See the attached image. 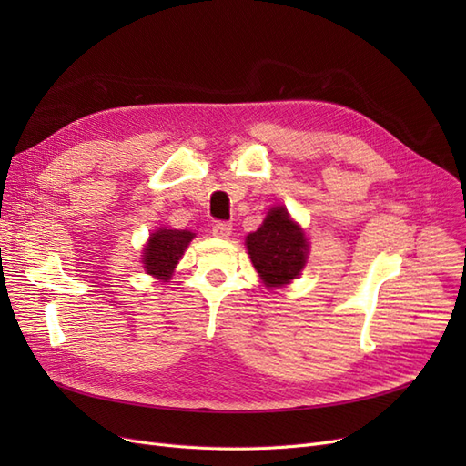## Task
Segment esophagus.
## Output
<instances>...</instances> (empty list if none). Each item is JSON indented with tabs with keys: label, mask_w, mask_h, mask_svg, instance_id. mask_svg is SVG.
<instances>
[{
	"label": "esophagus",
	"mask_w": 466,
	"mask_h": 466,
	"mask_svg": "<svg viewBox=\"0 0 466 466\" xmlns=\"http://www.w3.org/2000/svg\"><path fill=\"white\" fill-rule=\"evenodd\" d=\"M211 231H214L216 237L228 238L231 235V231H233V225L229 221H216L214 223V229H211Z\"/></svg>",
	"instance_id": "obj_1"
}]
</instances>
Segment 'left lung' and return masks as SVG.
I'll return each instance as SVG.
<instances>
[{
	"label": "left lung",
	"mask_w": 466,
	"mask_h": 466,
	"mask_svg": "<svg viewBox=\"0 0 466 466\" xmlns=\"http://www.w3.org/2000/svg\"><path fill=\"white\" fill-rule=\"evenodd\" d=\"M247 248L266 288L288 284L307 260V238L284 206L268 211L262 228L247 237Z\"/></svg>",
	"instance_id": "left-lung-1"
}]
</instances>
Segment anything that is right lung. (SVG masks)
<instances>
[{"label": "right lung", "mask_w": 466, "mask_h": 466, "mask_svg": "<svg viewBox=\"0 0 466 466\" xmlns=\"http://www.w3.org/2000/svg\"><path fill=\"white\" fill-rule=\"evenodd\" d=\"M192 237L194 233L178 229L155 231L144 248V268L147 274L159 279L171 278L178 258L192 241Z\"/></svg>", "instance_id": "add662e5"}]
</instances>
